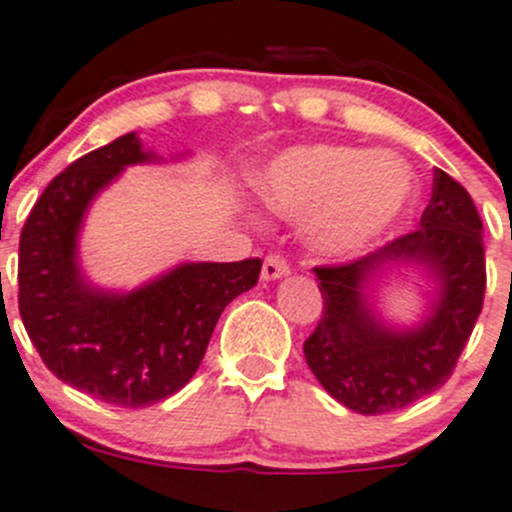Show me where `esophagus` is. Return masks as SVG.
<instances>
[{
  "instance_id": "obj_1",
  "label": "esophagus",
  "mask_w": 512,
  "mask_h": 512,
  "mask_svg": "<svg viewBox=\"0 0 512 512\" xmlns=\"http://www.w3.org/2000/svg\"><path fill=\"white\" fill-rule=\"evenodd\" d=\"M284 276H289V264L281 256H276V253H269L264 259V266H261V279L276 281L284 279Z\"/></svg>"
}]
</instances>
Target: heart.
Here are the masks:
<instances>
[{
	"mask_svg": "<svg viewBox=\"0 0 512 512\" xmlns=\"http://www.w3.org/2000/svg\"><path fill=\"white\" fill-rule=\"evenodd\" d=\"M256 182L276 213L304 218L307 243L322 256L368 248L416 198V177L401 157L342 144L287 149Z\"/></svg>",
	"mask_w": 512,
	"mask_h": 512,
	"instance_id": "b5f03b06",
	"label": "heart"
}]
</instances>
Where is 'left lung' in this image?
Here are the masks:
<instances>
[{"mask_svg": "<svg viewBox=\"0 0 512 512\" xmlns=\"http://www.w3.org/2000/svg\"><path fill=\"white\" fill-rule=\"evenodd\" d=\"M391 265H416L438 287L419 326L398 328L372 304V284ZM325 309L304 342L314 378L363 416L398 411L447 383L485 299L482 220L464 190L437 170L419 231L342 266H317Z\"/></svg>", "mask_w": 512, "mask_h": 512, "instance_id": "left-lung-1", "label": "left lung"}]
</instances>
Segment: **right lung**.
<instances>
[{"label":"right lung","instance_id":"1","mask_svg":"<svg viewBox=\"0 0 512 512\" xmlns=\"http://www.w3.org/2000/svg\"><path fill=\"white\" fill-rule=\"evenodd\" d=\"M159 162L137 131L75 159L32 208L20 236V314L60 381L142 409L190 381L223 309L256 287L261 259L190 261L131 292L86 279L78 238L88 208L126 167Z\"/></svg>","mask_w":512,"mask_h":512}]
</instances>
